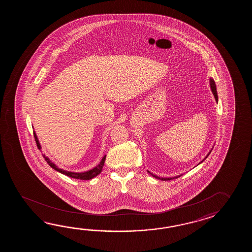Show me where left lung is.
<instances>
[{"instance_id": "obj_1", "label": "left lung", "mask_w": 252, "mask_h": 252, "mask_svg": "<svg viewBox=\"0 0 252 252\" xmlns=\"http://www.w3.org/2000/svg\"><path fill=\"white\" fill-rule=\"evenodd\" d=\"M209 83H210V87H211V90H212V93H213V94H214V98H215V101L216 102H218V95H217V91H216V85H215V82H214V79L212 78V77H210L209 79ZM213 149H214V147L212 148V150H210L209 153L206 155V157L204 158V159L203 160L201 161L199 164H201L203 161H204V159L208 157V156L210 155V153H211V151L213 150ZM198 164V165H199ZM148 173L149 174H150L151 176L153 177H155V178H157V179H160V180H164V181H166V180H171V179H174V178H177V177H180V176H182V174L181 175H179V176H177V177H158V176H156V175H154V174H152L151 172L149 171L148 170Z\"/></svg>"}]
</instances>
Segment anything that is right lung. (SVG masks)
Returning a JSON list of instances; mask_svg holds the SVG:
<instances>
[{"label": "right lung", "instance_id": "add662e5", "mask_svg": "<svg viewBox=\"0 0 252 252\" xmlns=\"http://www.w3.org/2000/svg\"><path fill=\"white\" fill-rule=\"evenodd\" d=\"M33 133H34L35 140H36V143H37L38 149L41 150V145L39 143V140H38L37 134L35 132V130H33ZM42 155L43 158H45V160L47 161V163H48V165L51 166L53 169H55L56 171L59 172V173H61V174H63V175H65V176H67V177H72V178H76V179H81V180H90L92 178H94V177L98 176V175L102 172V166L104 165V161H105V158H106V155L103 156L101 162H100L97 166L93 167L90 170H87V171L85 172H71L60 168V167L57 166V165L54 163L53 161L51 160L48 157H47L45 154H42Z\"/></svg>", "mask_w": 252, "mask_h": 252}]
</instances>
